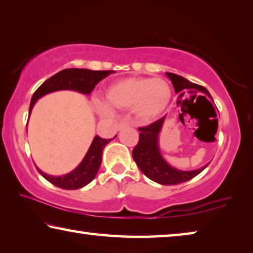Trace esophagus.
Listing matches in <instances>:
<instances>
[{"instance_id": "esophagus-1", "label": "esophagus", "mask_w": 253, "mask_h": 253, "mask_svg": "<svg viewBox=\"0 0 253 253\" xmlns=\"http://www.w3.org/2000/svg\"><path fill=\"white\" fill-rule=\"evenodd\" d=\"M128 125H129V123H128L127 121H122V122H119L117 128H118V129H122V128L126 127V126H128Z\"/></svg>"}]
</instances>
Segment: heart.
Segmentation results:
<instances>
[{
  "label": "heart",
  "instance_id": "obj_1",
  "mask_svg": "<svg viewBox=\"0 0 253 253\" xmlns=\"http://www.w3.org/2000/svg\"><path fill=\"white\" fill-rule=\"evenodd\" d=\"M170 85L161 78H129L111 84L107 99H95V107L101 115L109 116L114 113L113 106L131 108L139 119H153L166 109L169 104Z\"/></svg>",
  "mask_w": 253,
  "mask_h": 253
}]
</instances>
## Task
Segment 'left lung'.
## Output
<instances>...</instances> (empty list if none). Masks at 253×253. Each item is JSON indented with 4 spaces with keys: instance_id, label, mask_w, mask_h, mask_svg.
<instances>
[{
    "instance_id": "left-lung-1",
    "label": "left lung",
    "mask_w": 253,
    "mask_h": 253,
    "mask_svg": "<svg viewBox=\"0 0 253 253\" xmlns=\"http://www.w3.org/2000/svg\"><path fill=\"white\" fill-rule=\"evenodd\" d=\"M166 76L172 81L174 90L176 93L182 92L183 90L196 89V90L205 93L210 99L213 100L208 89L202 87V85L191 83L184 77L172 74V72H166ZM164 122L165 116L151 124V125L138 128L140 131L139 140L138 144L132 149V158H134L139 169L149 179L162 184V185H175V184L190 181V179L195 177L205 168H208L210 163L204 165L203 168L194 170H181L172 168L163 158L160 146H158V135H160Z\"/></svg>"
}]
</instances>
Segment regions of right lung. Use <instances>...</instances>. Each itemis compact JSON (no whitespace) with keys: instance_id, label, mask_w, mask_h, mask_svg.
Masks as SVG:
<instances>
[{"instance_id":"1","label":"right lung","mask_w":253,"mask_h":253,"mask_svg":"<svg viewBox=\"0 0 253 253\" xmlns=\"http://www.w3.org/2000/svg\"><path fill=\"white\" fill-rule=\"evenodd\" d=\"M110 74L111 71L107 70L92 71L89 69H77V68L61 70L48 80H45L37 89L36 92L33 93L31 102H30L29 116L31 115L32 108L36 105L37 100L46 95V93L58 90H75L84 93V95H90L93 88H95V85L99 81L106 78V77H108ZM114 138L104 139L99 136H95V138H93L90 147H89L87 154L84 155V160L70 173L61 175V176H53V175L45 174L37 168L38 172L46 181H49L53 185L60 188H63V190H78V188L87 185V184L90 183L95 178L98 169H99L101 165L102 151H104L106 145L111 142Z\"/></svg>"}]
</instances>
